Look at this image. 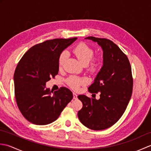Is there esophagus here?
Returning a JSON list of instances; mask_svg holds the SVG:
<instances>
[{"label":"esophagus","mask_w":151,"mask_h":151,"mask_svg":"<svg viewBox=\"0 0 151 151\" xmlns=\"http://www.w3.org/2000/svg\"><path fill=\"white\" fill-rule=\"evenodd\" d=\"M77 95H76L75 93H73V99H77Z\"/></svg>","instance_id":"esophagus-1"}]
</instances>
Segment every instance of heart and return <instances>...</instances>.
Listing matches in <instances>:
<instances>
[{
	"label": "heart",
	"instance_id": "1",
	"mask_svg": "<svg viewBox=\"0 0 151 151\" xmlns=\"http://www.w3.org/2000/svg\"><path fill=\"white\" fill-rule=\"evenodd\" d=\"M73 53L82 65L88 66V70L91 73L97 72L101 65V57H93L94 55L93 49L85 43H80L76 45L73 48ZM67 56L68 55L66 51H63L60 54L58 58V66L60 69H62L63 67ZM67 83L69 87L77 90L81 86L86 84V80L78 76H70L67 78Z\"/></svg>",
	"mask_w": 151,
	"mask_h": 151
}]
</instances>
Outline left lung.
I'll list each match as a JSON object with an SVG mask.
<instances>
[{
    "instance_id": "left-lung-1",
    "label": "left lung",
    "mask_w": 151,
    "mask_h": 151,
    "mask_svg": "<svg viewBox=\"0 0 151 151\" xmlns=\"http://www.w3.org/2000/svg\"><path fill=\"white\" fill-rule=\"evenodd\" d=\"M85 39L97 42L102 47L103 65L88 88L91 93H99L100 99L78 95L83 106L78 117L89 129L104 130L117 123L126 110L132 93V69L126 54L113 41L93 36Z\"/></svg>"
}]
</instances>
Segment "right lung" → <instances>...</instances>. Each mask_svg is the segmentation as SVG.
I'll return each mask as SVG.
<instances>
[{
	"label": "right lung",
	"instance_id": "1",
	"mask_svg": "<svg viewBox=\"0 0 151 151\" xmlns=\"http://www.w3.org/2000/svg\"><path fill=\"white\" fill-rule=\"evenodd\" d=\"M76 39L45 41L31 47L19 62L14 76L15 97L19 110L30 123H52L72 100L69 89L62 87L53 93L45 85L58 73L60 54Z\"/></svg>",
	"mask_w": 151,
	"mask_h": 151
}]
</instances>
